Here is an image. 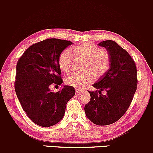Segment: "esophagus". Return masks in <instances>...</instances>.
Masks as SVG:
<instances>
[{"label": "esophagus", "mask_w": 153, "mask_h": 153, "mask_svg": "<svg viewBox=\"0 0 153 153\" xmlns=\"http://www.w3.org/2000/svg\"><path fill=\"white\" fill-rule=\"evenodd\" d=\"M80 91H81V90H80V89L75 88V93H76V94H78V93H80Z\"/></svg>", "instance_id": "esophagus-1"}]
</instances>
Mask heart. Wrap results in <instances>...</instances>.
<instances>
[{
    "label": "heart",
    "instance_id": "b5f03b06",
    "mask_svg": "<svg viewBox=\"0 0 153 153\" xmlns=\"http://www.w3.org/2000/svg\"><path fill=\"white\" fill-rule=\"evenodd\" d=\"M73 56L75 58L85 59L82 69L84 73H73L65 78L68 85L82 88L94 80V75L101 77L108 71L111 65L110 54L106 50L100 49L94 43L85 42L65 49L58 57L59 68L64 73H68L73 68Z\"/></svg>",
    "mask_w": 153,
    "mask_h": 153
}]
</instances>
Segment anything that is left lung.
I'll return each mask as SVG.
<instances>
[{
  "label": "left lung",
  "instance_id": "8db88e82",
  "mask_svg": "<svg viewBox=\"0 0 153 153\" xmlns=\"http://www.w3.org/2000/svg\"><path fill=\"white\" fill-rule=\"evenodd\" d=\"M99 45L110 54V68L93 85L98 90L88 91L91 100L84 110L93 123L105 126L117 122L130 106L137 90V73L134 59L117 42L106 40ZM102 90L107 91L106 95L101 94Z\"/></svg>",
  "mask_w": 153,
  "mask_h": 153
}]
</instances>
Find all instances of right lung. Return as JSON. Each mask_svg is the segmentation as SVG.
Listing matches in <instances>:
<instances>
[{
    "mask_svg": "<svg viewBox=\"0 0 153 153\" xmlns=\"http://www.w3.org/2000/svg\"><path fill=\"white\" fill-rule=\"evenodd\" d=\"M72 44L59 39L43 40L29 47L17 62L16 94L28 117L41 127L58 123L65 114L67 103L75 94L70 85H65L58 92L50 90L52 83H62L58 57Z\"/></svg>",
    "mask_w": 153,
    "mask_h": 153,
    "instance_id": "obj_1",
    "label": "right lung"
}]
</instances>
